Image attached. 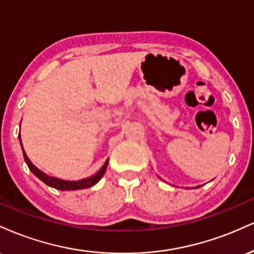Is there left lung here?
<instances>
[{
  "label": "left lung",
  "mask_w": 254,
  "mask_h": 254,
  "mask_svg": "<svg viewBox=\"0 0 254 254\" xmlns=\"http://www.w3.org/2000/svg\"><path fill=\"white\" fill-rule=\"evenodd\" d=\"M198 188H199V186H198Z\"/></svg>",
  "instance_id": "obj_1"
}]
</instances>
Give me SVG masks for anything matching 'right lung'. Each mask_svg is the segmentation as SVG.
<instances>
[{
  "instance_id": "add662e5",
  "label": "right lung",
  "mask_w": 254,
  "mask_h": 254,
  "mask_svg": "<svg viewBox=\"0 0 254 254\" xmlns=\"http://www.w3.org/2000/svg\"><path fill=\"white\" fill-rule=\"evenodd\" d=\"M19 139H20V142H21L20 133H19ZM21 149H22V154H24V159H25L26 164H27L28 168H30V171L32 172V173H33L37 178H39V179L42 180L43 183H45L48 186H51V188L56 189V190H61V191L81 190V189H88V188H90V186L95 185V184H97L99 180L103 178V176L105 174V171H106V168H107V164H109V160H106V162H105L103 167L100 168V171H99L98 173H95L94 176H92L89 178H84V179H81V180H76V182H70V180L58 179V178L50 177V176H48L46 173H44L43 171H40L39 168H37L36 166L32 164L31 160L28 159L27 155H26L24 147H22V143H21Z\"/></svg>"
}]
</instances>
